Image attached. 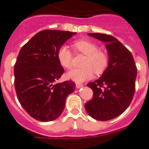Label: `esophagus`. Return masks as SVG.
<instances>
[{
    "mask_svg": "<svg viewBox=\"0 0 149 149\" xmlns=\"http://www.w3.org/2000/svg\"><path fill=\"white\" fill-rule=\"evenodd\" d=\"M81 87H83V84H76V88H80Z\"/></svg>",
    "mask_w": 149,
    "mask_h": 149,
    "instance_id": "esophagus-1",
    "label": "esophagus"
}]
</instances>
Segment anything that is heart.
Returning a JSON list of instances; mask_svg holds the SVG:
<instances>
[{
	"label": "heart",
	"instance_id": "obj_1",
	"mask_svg": "<svg viewBox=\"0 0 149 149\" xmlns=\"http://www.w3.org/2000/svg\"><path fill=\"white\" fill-rule=\"evenodd\" d=\"M77 52L86 55L84 61V68L73 69L67 72L66 77L76 83H82L91 79L94 72L97 74L103 73L109 63V58L103 52L100 51L97 45L91 41L81 40L76 41L73 45ZM60 63L65 69H70L73 64V54L66 46L60 47L58 52Z\"/></svg>",
	"mask_w": 149,
	"mask_h": 149
}]
</instances>
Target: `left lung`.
I'll use <instances>...</instances> for the list:
<instances>
[{"label": "left lung", "instance_id": "1", "mask_svg": "<svg viewBox=\"0 0 149 149\" xmlns=\"http://www.w3.org/2000/svg\"><path fill=\"white\" fill-rule=\"evenodd\" d=\"M88 35L106 43L109 63L101 77L87 84L94 96L86 103L85 109L97 120H109L123 114L130 105L137 69L132 53L117 38L100 33Z\"/></svg>", "mask_w": 149, "mask_h": 149}]
</instances>
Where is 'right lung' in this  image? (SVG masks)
I'll return each instance as SVG.
<instances>
[{
    "instance_id": "1",
    "label": "right lung",
    "mask_w": 149,
    "mask_h": 149,
    "mask_svg": "<svg viewBox=\"0 0 149 149\" xmlns=\"http://www.w3.org/2000/svg\"><path fill=\"white\" fill-rule=\"evenodd\" d=\"M76 32L43 30L21 48L14 67L15 88L22 107L35 120L49 122L58 118L65 100L74 91L72 80L55 84L64 69L58 52Z\"/></svg>"
}]
</instances>
